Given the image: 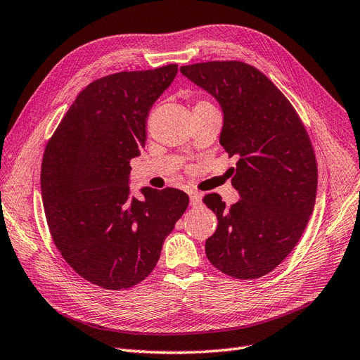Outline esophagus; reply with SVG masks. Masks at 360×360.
<instances>
[{
	"instance_id": "34e87169",
	"label": "esophagus",
	"mask_w": 360,
	"mask_h": 360,
	"mask_svg": "<svg viewBox=\"0 0 360 360\" xmlns=\"http://www.w3.org/2000/svg\"><path fill=\"white\" fill-rule=\"evenodd\" d=\"M200 203H202V194L197 193V191H191L190 193V205L193 207H195V206H198Z\"/></svg>"
}]
</instances>
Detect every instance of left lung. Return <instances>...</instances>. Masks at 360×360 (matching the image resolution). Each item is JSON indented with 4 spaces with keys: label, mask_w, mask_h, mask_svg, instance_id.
<instances>
[{
    "label": "left lung",
    "mask_w": 360,
    "mask_h": 360,
    "mask_svg": "<svg viewBox=\"0 0 360 360\" xmlns=\"http://www.w3.org/2000/svg\"><path fill=\"white\" fill-rule=\"evenodd\" d=\"M181 72L218 101L219 143L237 158L231 184L240 200L227 207L217 193L203 198L218 218L207 259L231 277L258 278L290 254L313 212L317 163L309 133L283 93L252 65L214 60Z\"/></svg>",
    "instance_id": "8db88e82"
}]
</instances>
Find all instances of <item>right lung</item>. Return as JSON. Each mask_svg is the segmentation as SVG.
I'll return each instance as SVG.
<instances>
[{
	"label": "right lung",
	"mask_w": 360,
	"mask_h": 360,
	"mask_svg": "<svg viewBox=\"0 0 360 360\" xmlns=\"http://www.w3.org/2000/svg\"><path fill=\"white\" fill-rule=\"evenodd\" d=\"M176 72L170 63L90 83L44 150L41 195L53 242L77 274L103 289L142 282L188 207L181 190L145 187L138 200L129 187L151 106Z\"/></svg>",
	"instance_id": "obj_1"
}]
</instances>
